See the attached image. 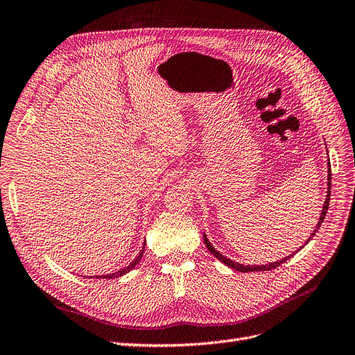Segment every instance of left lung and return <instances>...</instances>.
Masks as SVG:
<instances>
[{
	"mask_svg": "<svg viewBox=\"0 0 355 355\" xmlns=\"http://www.w3.org/2000/svg\"><path fill=\"white\" fill-rule=\"evenodd\" d=\"M329 166H331V163H329ZM329 178H327V195H326V201H324V205H323V210H322V214H320V218H319V223H317V226H315V229H314V232L313 234L310 235V238L307 239V242H310V239L315 235V232L320 229V225L323 223V220H324V216H326V213H327V209H329V201H331V180H332V178H331V167H329ZM307 242L304 243V245H307ZM204 243H205V247L209 248V251L216 257V259H218L220 261H222L223 264H226V266H229L230 268H235V270H238V272H242V273H248V272H266V270H273V268H276V267H279L280 264L282 263H285L289 257H286V259H282V260H279V261H275V263H268V264H263V266H243V264H239V263H235V261H232V260H229V259H226L225 255H222L220 254L218 251H216V248L211 245L210 243V241L207 239V236L204 235ZM301 250V248H300Z\"/></svg>",
	"mask_w": 355,
	"mask_h": 355,
	"instance_id": "8db88e82",
	"label": "left lung"
}]
</instances>
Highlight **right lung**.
I'll list each match as a JSON object with an SVG mask.
<instances>
[{"mask_svg": "<svg viewBox=\"0 0 355 355\" xmlns=\"http://www.w3.org/2000/svg\"><path fill=\"white\" fill-rule=\"evenodd\" d=\"M145 245V243H144ZM142 254H144V248H142V251L139 252V255L137 257L135 260H133L129 266H126V267H123V268H120L119 272H116V273H110V275H103V276H95V277H101V279H114V277H119V276H123L125 273H128V272H130L133 267H135L139 261H141V259H142Z\"/></svg>", "mask_w": 355, "mask_h": 355, "instance_id": "add662e5", "label": "right lung"}]
</instances>
